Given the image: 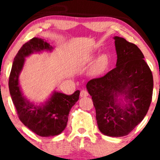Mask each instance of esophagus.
I'll return each instance as SVG.
<instances>
[{
    "label": "esophagus",
    "mask_w": 160,
    "mask_h": 160,
    "mask_svg": "<svg viewBox=\"0 0 160 160\" xmlns=\"http://www.w3.org/2000/svg\"><path fill=\"white\" fill-rule=\"evenodd\" d=\"M88 95H89V92L86 90H85V89H82V90L80 92V97H82V98L88 96Z\"/></svg>",
    "instance_id": "obj_1"
}]
</instances>
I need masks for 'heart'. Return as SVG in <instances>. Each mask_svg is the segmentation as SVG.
<instances>
[{"label": "heart", "instance_id": "b5f03b06", "mask_svg": "<svg viewBox=\"0 0 160 160\" xmlns=\"http://www.w3.org/2000/svg\"><path fill=\"white\" fill-rule=\"evenodd\" d=\"M108 63V57L105 55H102L98 57L97 61L95 62L94 66H93V72L100 73L104 69Z\"/></svg>", "mask_w": 160, "mask_h": 160}]
</instances>
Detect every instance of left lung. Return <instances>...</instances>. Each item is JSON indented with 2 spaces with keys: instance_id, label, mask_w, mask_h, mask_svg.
I'll use <instances>...</instances> for the list:
<instances>
[{
  "instance_id": "8db88e82",
  "label": "left lung",
  "mask_w": 160,
  "mask_h": 160,
  "mask_svg": "<svg viewBox=\"0 0 160 160\" xmlns=\"http://www.w3.org/2000/svg\"><path fill=\"white\" fill-rule=\"evenodd\" d=\"M113 38L117 55L116 68L104 77L89 80L86 89L92 99L101 132L122 137L131 132L148 113L153 80L140 49L124 38ZM120 95L126 100L123 106L118 99Z\"/></svg>"
}]
</instances>
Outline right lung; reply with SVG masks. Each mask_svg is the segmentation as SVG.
I'll list each match as a JSON object with an SVG mask.
<instances>
[{
	"instance_id": "add662e5",
	"label": "right lung",
	"mask_w": 160,
	"mask_h": 160,
	"mask_svg": "<svg viewBox=\"0 0 160 160\" xmlns=\"http://www.w3.org/2000/svg\"><path fill=\"white\" fill-rule=\"evenodd\" d=\"M52 49V47L43 39H31L21 47L14 58L9 78L10 93L19 120L33 132L41 137L55 136L63 132L67 126L69 112L80 95L79 90L70 95L55 92L45 104L41 106H36L22 95L19 76L25 58L34 52Z\"/></svg>"
}]
</instances>
